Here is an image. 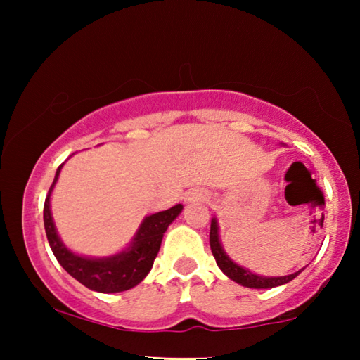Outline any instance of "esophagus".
Instances as JSON below:
<instances>
[{
    "instance_id": "34e87169",
    "label": "esophagus",
    "mask_w": 360,
    "mask_h": 360,
    "mask_svg": "<svg viewBox=\"0 0 360 360\" xmlns=\"http://www.w3.org/2000/svg\"><path fill=\"white\" fill-rule=\"evenodd\" d=\"M187 202H198V200H206V195L200 193V192H192L191 195H187Z\"/></svg>"
}]
</instances>
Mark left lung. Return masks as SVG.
Instances as JSON below:
<instances>
[{"label":"left lung","mask_w":360,"mask_h":360,"mask_svg":"<svg viewBox=\"0 0 360 360\" xmlns=\"http://www.w3.org/2000/svg\"><path fill=\"white\" fill-rule=\"evenodd\" d=\"M210 245H211V252L216 259V264L224 271V275H227L231 281L245 285V288H251V289L278 288V285L288 284L289 281L297 278L304 270V268H302V270L292 273V275H285V276H260V275H257V273H252L251 270H248V268L238 265L236 262H233L229 257L222 246L221 235H219L217 217L211 219Z\"/></svg>","instance_id":"1"}]
</instances>
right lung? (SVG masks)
I'll use <instances>...</instances> for the list:
<instances>
[{
  "instance_id": "right-lung-1",
  "label": "right lung",
  "mask_w": 360,
  "mask_h": 360,
  "mask_svg": "<svg viewBox=\"0 0 360 360\" xmlns=\"http://www.w3.org/2000/svg\"><path fill=\"white\" fill-rule=\"evenodd\" d=\"M63 165L65 163L58 167L44 203L46 235L58 264L85 288L101 292V294H115V292H124L135 288L148 276L157 254L160 251L163 233L169 227V224L181 214L184 206L176 205L167 211L146 216L130 245L112 255L89 257V255L72 252L60 238L51 211V195Z\"/></svg>"
}]
</instances>
